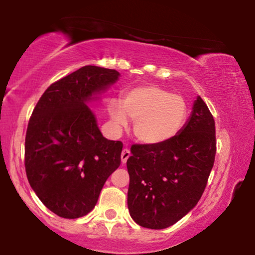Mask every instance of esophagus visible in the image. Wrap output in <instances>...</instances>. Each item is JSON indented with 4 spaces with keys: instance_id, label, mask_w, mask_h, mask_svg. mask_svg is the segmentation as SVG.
<instances>
[{
    "instance_id": "34e87169",
    "label": "esophagus",
    "mask_w": 255,
    "mask_h": 255,
    "mask_svg": "<svg viewBox=\"0 0 255 255\" xmlns=\"http://www.w3.org/2000/svg\"><path fill=\"white\" fill-rule=\"evenodd\" d=\"M129 157H130L129 150H128V148H125V150L122 151V153H121L122 164H126V163H127V160H128V158H129Z\"/></svg>"
}]
</instances>
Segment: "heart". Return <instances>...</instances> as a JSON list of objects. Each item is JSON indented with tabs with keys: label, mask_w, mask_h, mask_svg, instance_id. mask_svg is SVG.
<instances>
[{
	"label": "heart",
	"mask_w": 255,
	"mask_h": 255,
	"mask_svg": "<svg viewBox=\"0 0 255 255\" xmlns=\"http://www.w3.org/2000/svg\"><path fill=\"white\" fill-rule=\"evenodd\" d=\"M188 104L182 96L158 85H142L127 90L121 102L108 103L110 122L116 130L134 121V135L145 145L156 146L176 137L188 119Z\"/></svg>",
	"instance_id": "obj_1"
}]
</instances>
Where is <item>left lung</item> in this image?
I'll use <instances>...</instances> for the list:
<instances>
[{"label":"left lung","instance_id":"left-lung-1","mask_svg":"<svg viewBox=\"0 0 255 255\" xmlns=\"http://www.w3.org/2000/svg\"><path fill=\"white\" fill-rule=\"evenodd\" d=\"M128 210L136 224L165 229L200 200L216 156L215 120L200 96L181 133L162 145H133Z\"/></svg>","mask_w":255,"mask_h":255}]
</instances>
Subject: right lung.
<instances>
[{
    "instance_id": "right-lung-1",
    "label": "right lung",
    "mask_w": 255,
    "mask_h": 255,
    "mask_svg": "<svg viewBox=\"0 0 255 255\" xmlns=\"http://www.w3.org/2000/svg\"><path fill=\"white\" fill-rule=\"evenodd\" d=\"M120 73L85 66L46 89L25 139V168L39 200L62 218L86 216L105 181L121 164V141L99 130L89 104L99 101Z\"/></svg>"
}]
</instances>
